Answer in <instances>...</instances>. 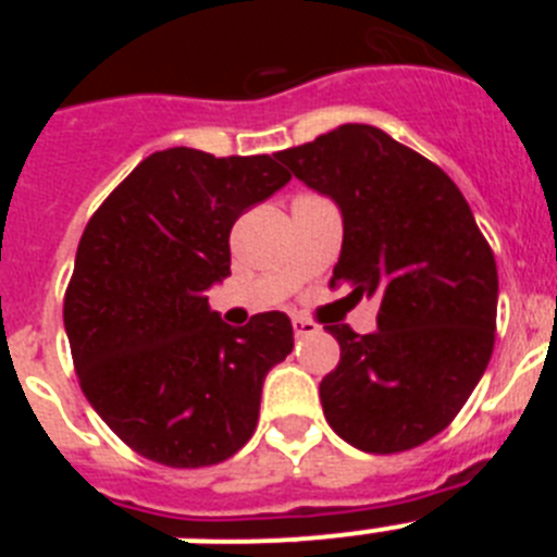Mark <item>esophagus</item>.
I'll use <instances>...</instances> for the list:
<instances>
[{"instance_id": "esophagus-1", "label": "esophagus", "mask_w": 557, "mask_h": 557, "mask_svg": "<svg viewBox=\"0 0 557 557\" xmlns=\"http://www.w3.org/2000/svg\"><path fill=\"white\" fill-rule=\"evenodd\" d=\"M293 332H295V337H309V334L321 332V326L312 321H307V318H293Z\"/></svg>"}]
</instances>
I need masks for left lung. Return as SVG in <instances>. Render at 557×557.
<instances>
[{"label": "left lung", "instance_id": "obj_1", "mask_svg": "<svg viewBox=\"0 0 557 557\" xmlns=\"http://www.w3.org/2000/svg\"><path fill=\"white\" fill-rule=\"evenodd\" d=\"M275 159L343 211L329 287L379 298L373 334L329 326L339 343L321 382L329 426L371 455L426 444L455 421L494 351L488 239L441 166L373 125H339Z\"/></svg>", "mask_w": 557, "mask_h": 557}]
</instances>
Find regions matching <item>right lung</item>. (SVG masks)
<instances>
[{
  "instance_id": "add662e5",
  "label": "right lung",
  "mask_w": 557,
  "mask_h": 557,
  "mask_svg": "<svg viewBox=\"0 0 557 557\" xmlns=\"http://www.w3.org/2000/svg\"><path fill=\"white\" fill-rule=\"evenodd\" d=\"M287 181L273 156L170 147L88 220L63 326L88 405L136 455L203 469L253 435L264 376L293 351V323L262 312L231 329L206 289L231 275L236 218Z\"/></svg>"
}]
</instances>
